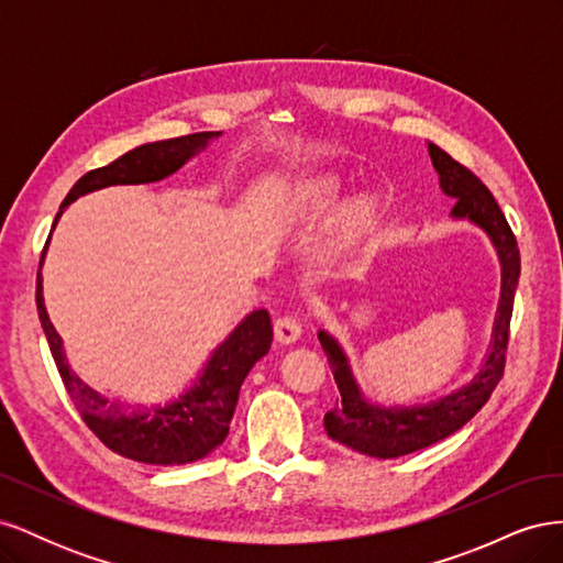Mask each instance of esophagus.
<instances>
[{
  "label": "esophagus",
  "instance_id": "34e87169",
  "mask_svg": "<svg viewBox=\"0 0 563 563\" xmlns=\"http://www.w3.org/2000/svg\"><path fill=\"white\" fill-rule=\"evenodd\" d=\"M300 333H302V327H300V321L296 317L286 314V317L275 319V338L279 340V343H284V345L296 343Z\"/></svg>",
  "mask_w": 563,
  "mask_h": 563
}]
</instances>
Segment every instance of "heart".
<instances>
[{
	"instance_id": "obj_1",
	"label": "heart",
	"mask_w": 563,
	"mask_h": 563,
	"mask_svg": "<svg viewBox=\"0 0 563 563\" xmlns=\"http://www.w3.org/2000/svg\"><path fill=\"white\" fill-rule=\"evenodd\" d=\"M340 197V178L331 174H314L291 183L277 199L279 218L288 228L310 225L314 220L327 216ZM373 207L371 201H352L340 211L338 228L345 236H354L366 230L371 223Z\"/></svg>"
}]
</instances>
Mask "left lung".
Instances as JSON below:
<instances>
[{
    "instance_id": "8db88e82",
    "label": "left lung",
    "mask_w": 563,
    "mask_h": 563,
    "mask_svg": "<svg viewBox=\"0 0 563 563\" xmlns=\"http://www.w3.org/2000/svg\"><path fill=\"white\" fill-rule=\"evenodd\" d=\"M432 166L439 174L441 192L455 199L451 211L457 220H470L479 225L493 242L500 258V300L496 321H493L490 347L486 360L474 373V378L449 395L428 404L411 406H378L366 401L360 383L354 380L347 354L338 345V340L327 331H319V343L329 356L335 385L340 389V401L333 411L323 416L327 434L356 453L371 457H401L420 449H428L437 441L455 434L460 428L482 411L490 391L503 378L505 354L509 343V319L515 308V291L519 284V246L507 220L493 199L488 187L476 178L470 168L457 164L449 152L428 143Z\"/></svg>"
}]
</instances>
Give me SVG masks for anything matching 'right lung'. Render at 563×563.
I'll return each mask as SVG.
<instances>
[{"mask_svg":"<svg viewBox=\"0 0 563 563\" xmlns=\"http://www.w3.org/2000/svg\"><path fill=\"white\" fill-rule=\"evenodd\" d=\"M218 135L220 131H203L180 135V139L172 141L145 143L129 150L126 155L114 159L112 164L84 174L63 199L54 228L63 211L81 195L103 190V187L110 185H141L164 180L176 174L187 159H192L197 152H201ZM48 240L42 251L37 272V312L63 385L77 406L81 420L89 424V430L110 451L131 457L135 463L185 465L207 457L225 441L242 383L253 364L265 356L272 345V323L267 310H255L236 323V329L213 350L211 360L201 368L197 380L176 399L152 406H131L117 401L89 387L67 364L63 340L48 319L42 294V265Z\"/></svg>","mask_w":563,"mask_h":563,"instance_id":"obj_1","label":"right lung"}]
</instances>
